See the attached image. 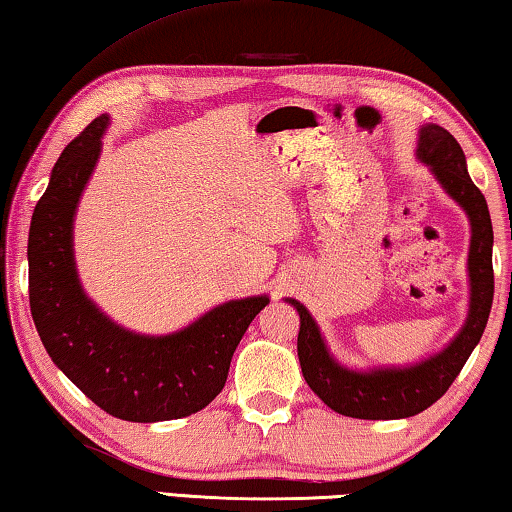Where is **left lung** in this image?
<instances>
[{
	"label": "left lung",
	"mask_w": 512,
	"mask_h": 512,
	"mask_svg": "<svg viewBox=\"0 0 512 512\" xmlns=\"http://www.w3.org/2000/svg\"><path fill=\"white\" fill-rule=\"evenodd\" d=\"M416 158L427 165L444 193L469 218L467 255L469 310L462 329L444 349L407 365H372L356 370L331 354L322 331L301 301L285 299L299 312L301 329L296 352L305 381L326 407L363 421H393L425 411L448 391L480 342L492 310L494 232L487 202L467 172V158L455 137L437 124L418 128Z\"/></svg>",
	"instance_id": "1"
}]
</instances>
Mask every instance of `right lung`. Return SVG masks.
Here are the masks:
<instances>
[{
  "label": "right lung",
  "instance_id": "1",
  "mask_svg": "<svg viewBox=\"0 0 512 512\" xmlns=\"http://www.w3.org/2000/svg\"><path fill=\"white\" fill-rule=\"evenodd\" d=\"M110 114L61 151L29 227V305L52 363L110 416L131 423L195 414L223 391L243 333L269 296L216 305L165 335L114 322L82 287L73 250L80 197L96 170Z\"/></svg>",
  "mask_w": 512,
  "mask_h": 512
}]
</instances>
